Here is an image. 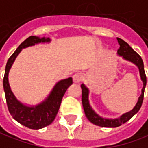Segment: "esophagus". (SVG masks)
I'll return each mask as SVG.
<instances>
[{"label": "esophagus", "instance_id": "34e87169", "mask_svg": "<svg viewBox=\"0 0 148 148\" xmlns=\"http://www.w3.org/2000/svg\"><path fill=\"white\" fill-rule=\"evenodd\" d=\"M82 78H83V75L81 73H77V74L73 75V82H74V83L80 82L82 80Z\"/></svg>", "mask_w": 148, "mask_h": 148}]
</instances>
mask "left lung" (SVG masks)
Instances as JSON below:
<instances>
[{"label": "left lung", "mask_w": 148, "mask_h": 148, "mask_svg": "<svg viewBox=\"0 0 148 148\" xmlns=\"http://www.w3.org/2000/svg\"><path fill=\"white\" fill-rule=\"evenodd\" d=\"M117 40L119 45V49H118L117 54L119 56L122 57L123 59L134 63L139 68L140 78L143 82V88L141 90V95L139 97L135 106L132 110L128 111L127 113L123 114L120 117L117 118V119H106V118L101 117L92 108V106L90 104V101H89V92H90L89 89L82 83L81 85L82 103V106H83V109H84L85 114L88 119V120L93 124L97 125L99 127H119L122 124L125 123L126 122H127L130 119H132L135 114L139 111L140 107L142 106L144 90L146 87L147 77L145 71H144L143 62L141 57L139 56V54L123 40L119 38H117Z\"/></svg>", "instance_id": "obj_1"}]
</instances>
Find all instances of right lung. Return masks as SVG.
<instances>
[{"instance_id": "right-lung-1", "label": "right lung", "mask_w": 148, "mask_h": 148, "mask_svg": "<svg viewBox=\"0 0 148 148\" xmlns=\"http://www.w3.org/2000/svg\"><path fill=\"white\" fill-rule=\"evenodd\" d=\"M50 41L49 38H39L36 36H30L25 39L8 60L3 79V87L9 113L16 122L33 130L42 129L54 120L59 110L62 97L67 88L73 83L72 77L58 82L47 98L41 103L35 106H28L20 102L11 90L9 82V73L16 58L22 49L39 43H49Z\"/></svg>"}]
</instances>
